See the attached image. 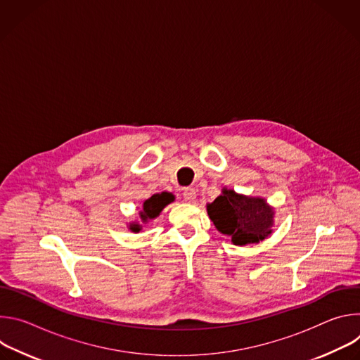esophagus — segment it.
Masks as SVG:
<instances>
[{"mask_svg": "<svg viewBox=\"0 0 360 360\" xmlns=\"http://www.w3.org/2000/svg\"><path fill=\"white\" fill-rule=\"evenodd\" d=\"M182 196H184V199H185L186 202H193L195 198H196V192H195V189H192V188H185L184 192H182Z\"/></svg>", "mask_w": 360, "mask_h": 360, "instance_id": "obj_1", "label": "esophagus"}]
</instances>
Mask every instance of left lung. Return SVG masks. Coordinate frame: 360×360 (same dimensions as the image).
<instances>
[{"label":"left lung","instance_id":"left-lung-1","mask_svg":"<svg viewBox=\"0 0 360 360\" xmlns=\"http://www.w3.org/2000/svg\"><path fill=\"white\" fill-rule=\"evenodd\" d=\"M208 215L217 229L235 245L258 243L272 231L274 212L261 198H249L225 189L208 205Z\"/></svg>","mask_w":360,"mask_h":360}]
</instances>
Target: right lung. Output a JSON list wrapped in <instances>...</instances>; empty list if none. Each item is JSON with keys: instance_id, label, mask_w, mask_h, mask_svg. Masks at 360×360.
Here are the masks:
<instances>
[{"instance_id": "1", "label": "right lung", "mask_w": 360, "mask_h": 360, "mask_svg": "<svg viewBox=\"0 0 360 360\" xmlns=\"http://www.w3.org/2000/svg\"><path fill=\"white\" fill-rule=\"evenodd\" d=\"M174 200V196L168 192H162V193H155L152 195L149 199H146L143 202V211L139 214L141 218L143 221L146 219H152L160 215V212L167 207L169 202ZM131 231L134 232H139L141 226L139 225H131Z\"/></svg>"}]
</instances>
